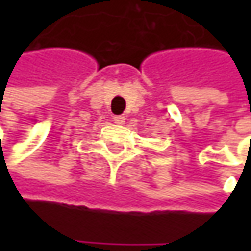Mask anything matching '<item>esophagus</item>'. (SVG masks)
<instances>
[{"label":"esophagus","mask_w":251,"mask_h":251,"mask_svg":"<svg viewBox=\"0 0 251 251\" xmlns=\"http://www.w3.org/2000/svg\"><path fill=\"white\" fill-rule=\"evenodd\" d=\"M113 121H115V124H119V125H122V124L125 122V116H124V115L113 116Z\"/></svg>","instance_id":"obj_1"}]
</instances>
